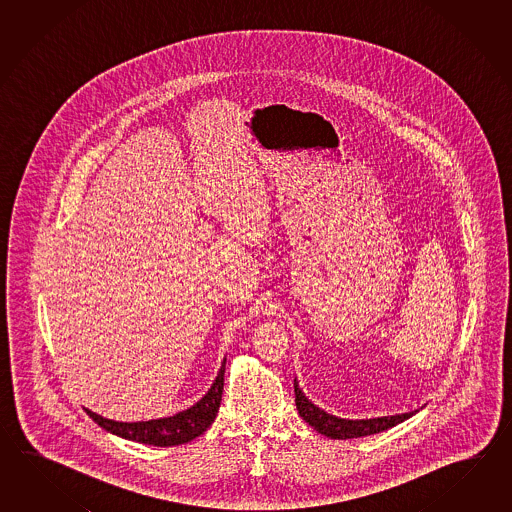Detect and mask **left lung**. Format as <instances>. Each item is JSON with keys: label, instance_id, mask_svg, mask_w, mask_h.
<instances>
[{"label": "left lung", "instance_id": "8db88e82", "mask_svg": "<svg viewBox=\"0 0 512 512\" xmlns=\"http://www.w3.org/2000/svg\"><path fill=\"white\" fill-rule=\"evenodd\" d=\"M294 403L298 408V414L302 415L305 423L315 428L316 432L331 437V439H353V437H364V435L379 434L392 426L399 425L412 417L410 414L392 415V417H377V419H360V421H349V419H338L335 415H329L320 410L318 406L311 403L305 397L302 390L298 388V382L294 379Z\"/></svg>", "mask_w": 512, "mask_h": 512}]
</instances>
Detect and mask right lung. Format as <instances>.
<instances>
[{
	"label": "right lung",
	"instance_id": "1",
	"mask_svg": "<svg viewBox=\"0 0 512 512\" xmlns=\"http://www.w3.org/2000/svg\"><path fill=\"white\" fill-rule=\"evenodd\" d=\"M223 377H225V360L207 395L201 401H197L192 408L179 412L174 417H163V419H152V421H141V423H117L93 414L89 410L86 412L98 426L124 439L153 446L185 445L188 441L196 439L197 435L203 434L208 426L214 423L219 404H221V395H223V381H225Z\"/></svg>",
	"mask_w": 512,
	"mask_h": 512
}]
</instances>
